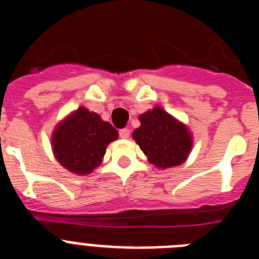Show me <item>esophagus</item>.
I'll return each mask as SVG.
<instances>
[{
    "label": "esophagus",
    "mask_w": 259,
    "mask_h": 259,
    "mask_svg": "<svg viewBox=\"0 0 259 259\" xmlns=\"http://www.w3.org/2000/svg\"><path fill=\"white\" fill-rule=\"evenodd\" d=\"M130 134H131V132H130V130H128V128H123V130H120V131H119V135H120L121 139H128L130 138Z\"/></svg>",
    "instance_id": "obj_1"
}]
</instances>
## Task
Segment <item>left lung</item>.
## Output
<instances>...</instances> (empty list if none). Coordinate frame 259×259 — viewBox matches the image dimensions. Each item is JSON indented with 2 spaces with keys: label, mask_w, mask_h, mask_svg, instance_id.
Instances as JSON below:
<instances>
[{
  "label": "left lung",
  "mask_w": 259,
  "mask_h": 259,
  "mask_svg": "<svg viewBox=\"0 0 259 259\" xmlns=\"http://www.w3.org/2000/svg\"><path fill=\"white\" fill-rule=\"evenodd\" d=\"M140 127L132 138L151 164L166 169L181 165L193 147V136L183 121L168 114L160 106L139 116Z\"/></svg>",
  "instance_id": "left-lung-1"
}]
</instances>
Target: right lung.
I'll return each mask as SVG.
<instances>
[{
	"instance_id": "right-lung-1",
	"label": "right lung",
	"mask_w": 259,
	"mask_h": 259,
	"mask_svg": "<svg viewBox=\"0 0 259 259\" xmlns=\"http://www.w3.org/2000/svg\"><path fill=\"white\" fill-rule=\"evenodd\" d=\"M117 136V131L108 121L82 106L55 125L51 148L63 168L86 176L100 165L107 147Z\"/></svg>"
}]
</instances>
